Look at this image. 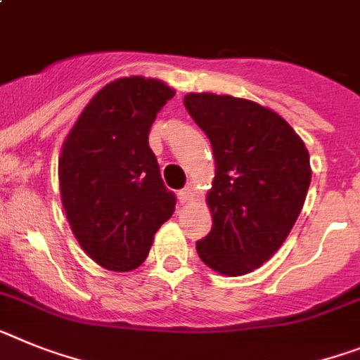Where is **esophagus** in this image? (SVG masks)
I'll list each match as a JSON object with an SVG mask.
<instances>
[{
  "mask_svg": "<svg viewBox=\"0 0 360 360\" xmlns=\"http://www.w3.org/2000/svg\"><path fill=\"white\" fill-rule=\"evenodd\" d=\"M193 198H195V193H193L191 187H186V189H182V191L178 193V200L182 202V204H186V202H191Z\"/></svg>",
  "mask_w": 360,
  "mask_h": 360,
  "instance_id": "esophagus-1",
  "label": "esophagus"
}]
</instances>
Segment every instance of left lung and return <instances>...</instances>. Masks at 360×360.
Segmentation results:
<instances>
[{
    "mask_svg": "<svg viewBox=\"0 0 360 360\" xmlns=\"http://www.w3.org/2000/svg\"><path fill=\"white\" fill-rule=\"evenodd\" d=\"M184 105L214 155L205 195L213 227L196 242L198 257L220 275L251 273L281 250L302 211L311 182L308 149L281 115L257 101L189 92Z\"/></svg>",
    "mask_w": 360,
    "mask_h": 360,
    "instance_id": "left-lung-1",
    "label": "left lung"
}]
</instances>
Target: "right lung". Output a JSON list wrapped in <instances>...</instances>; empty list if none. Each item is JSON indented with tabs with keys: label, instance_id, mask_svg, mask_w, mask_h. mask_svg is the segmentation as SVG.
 <instances>
[{
	"label": "right lung",
	"instance_id": "obj_1",
	"mask_svg": "<svg viewBox=\"0 0 360 360\" xmlns=\"http://www.w3.org/2000/svg\"><path fill=\"white\" fill-rule=\"evenodd\" d=\"M174 96L165 82L112 79L91 98L58 160L61 204L82 250L101 268L142 266L176 198L160 176L149 131Z\"/></svg>",
	"mask_w": 360,
	"mask_h": 360
}]
</instances>
